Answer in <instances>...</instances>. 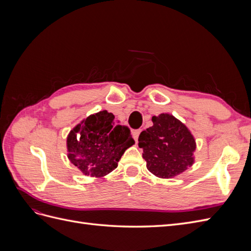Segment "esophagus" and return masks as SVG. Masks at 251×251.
Returning a JSON list of instances; mask_svg holds the SVG:
<instances>
[{"label": "esophagus", "instance_id": "obj_1", "mask_svg": "<svg viewBox=\"0 0 251 251\" xmlns=\"http://www.w3.org/2000/svg\"><path fill=\"white\" fill-rule=\"evenodd\" d=\"M140 133H141V130H140V128H138V130H135V131H133V137H134V139H135V141H136V142L138 141V137H139Z\"/></svg>", "mask_w": 251, "mask_h": 251}]
</instances>
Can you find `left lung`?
Returning <instances> with one entry per match:
<instances>
[{
    "label": "left lung",
    "mask_w": 251,
    "mask_h": 251,
    "mask_svg": "<svg viewBox=\"0 0 251 251\" xmlns=\"http://www.w3.org/2000/svg\"><path fill=\"white\" fill-rule=\"evenodd\" d=\"M153 126L142 131L138 146L148 170L159 178H172L194 163L196 142L188 128L170 114L151 117Z\"/></svg>",
    "instance_id": "1"
}]
</instances>
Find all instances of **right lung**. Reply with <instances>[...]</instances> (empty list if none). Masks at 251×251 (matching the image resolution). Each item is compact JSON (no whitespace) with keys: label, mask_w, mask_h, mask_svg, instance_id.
<instances>
[{"label":"right lung","mask_w":251,"mask_h":251,"mask_svg":"<svg viewBox=\"0 0 251 251\" xmlns=\"http://www.w3.org/2000/svg\"><path fill=\"white\" fill-rule=\"evenodd\" d=\"M114 118L112 113L100 111L68 135V158L88 176L103 177L115 170L126 150L135 142L130 128L115 124Z\"/></svg>","instance_id":"obj_1"}]
</instances>
